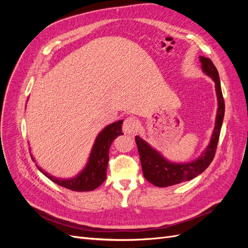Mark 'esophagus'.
I'll return each instance as SVG.
<instances>
[{
  "mask_svg": "<svg viewBox=\"0 0 248 248\" xmlns=\"http://www.w3.org/2000/svg\"><path fill=\"white\" fill-rule=\"evenodd\" d=\"M139 128V123L134 118L128 117L124 120L123 123V131L127 134L136 133Z\"/></svg>",
  "mask_w": 248,
  "mask_h": 248,
  "instance_id": "obj_1",
  "label": "esophagus"
}]
</instances>
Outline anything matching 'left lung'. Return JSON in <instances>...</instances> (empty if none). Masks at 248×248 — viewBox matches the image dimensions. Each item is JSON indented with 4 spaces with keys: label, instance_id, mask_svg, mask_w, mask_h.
<instances>
[{
    "label": "left lung",
    "instance_id": "1",
    "mask_svg": "<svg viewBox=\"0 0 248 248\" xmlns=\"http://www.w3.org/2000/svg\"><path fill=\"white\" fill-rule=\"evenodd\" d=\"M200 61L202 63V71L215 82L218 108H217L213 134L208 147L199 158L187 163L170 162L158 151H156L155 149L150 146L148 142L137 136L136 142L140 153L142 174L150 183H152L155 186L168 187L189 181V180L202 174L210 166V163L212 162L215 156L224 117V100L221 92L218 71H217L213 62L205 57H200Z\"/></svg>",
    "mask_w": 248,
    "mask_h": 248
}]
</instances>
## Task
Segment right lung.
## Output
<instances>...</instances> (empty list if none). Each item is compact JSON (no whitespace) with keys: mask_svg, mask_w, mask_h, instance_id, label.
Instances as JSON below:
<instances>
[{"mask_svg":"<svg viewBox=\"0 0 248 248\" xmlns=\"http://www.w3.org/2000/svg\"><path fill=\"white\" fill-rule=\"evenodd\" d=\"M123 121L111 123L104 127L97 136L93 149L90 154L86 168L78 176L71 179H59L50 176L48 172L37 166L44 176L52 182L73 191H91L100 186L107 179V169L108 163V151L112 140L121 136ZM33 158V157H32ZM34 159V158H33Z\"/></svg>","mask_w":248,"mask_h":248,"instance_id":"obj_1","label":"right lung"}]
</instances>
